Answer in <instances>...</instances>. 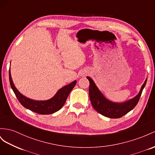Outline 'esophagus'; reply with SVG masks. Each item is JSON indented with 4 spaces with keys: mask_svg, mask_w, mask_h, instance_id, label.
<instances>
[{
    "mask_svg": "<svg viewBox=\"0 0 155 155\" xmlns=\"http://www.w3.org/2000/svg\"><path fill=\"white\" fill-rule=\"evenodd\" d=\"M88 74V72L87 71H86V70L82 71V72L81 73L82 76H86V75H87Z\"/></svg>",
    "mask_w": 155,
    "mask_h": 155,
    "instance_id": "34e87169",
    "label": "esophagus"
}]
</instances>
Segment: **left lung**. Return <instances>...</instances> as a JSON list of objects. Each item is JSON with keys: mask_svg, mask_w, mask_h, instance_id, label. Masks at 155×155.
I'll use <instances>...</instances> for the list:
<instances>
[{"mask_svg": "<svg viewBox=\"0 0 155 155\" xmlns=\"http://www.w3.org/2000/svg\"><path fill=\"white\" fill-rule=\"evenodd\" d=\"M90 82L89 96L94 109L102 115L110 118H118L123 117L132 110L140 100L142 91L145 86L147 79L141 86L140 93L134 98L122 104H117L109 101L100 92L92 79L87 77Z\"/></svg>", "mask_w": 155, "mask_h": 155, "instance_id": "8db88e82", "label": "left lung"}]
</instances>
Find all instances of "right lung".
I'll list each match as a JSON object with an SVG mask.
<instances>
[{
	"label": "right lung",
	"mask_w": 155,
	"mask_h": 155,
	"mask_svg": "<svg viewBox=\"0 0 155 155\" xmlns=\"http://www.w3.org/2000/svg\"><path fill=\"white\" fill-rule=\"evenodd\" d=\"M9 80L11 88L13 90L15 96L17 97L19 103L24 107L40 114H52L61 109L63 105L65 104L67 98L68 97L71 91L73 90L77 83V81H74L73 82H71V84L63 87L62 88L58 90L56 94L50 100L47 101H35L25 97L19 92V91L15 88L13 83L10 69Z\"/></svg>",
	"instance_id": "add662e5"
}]
</instances>
